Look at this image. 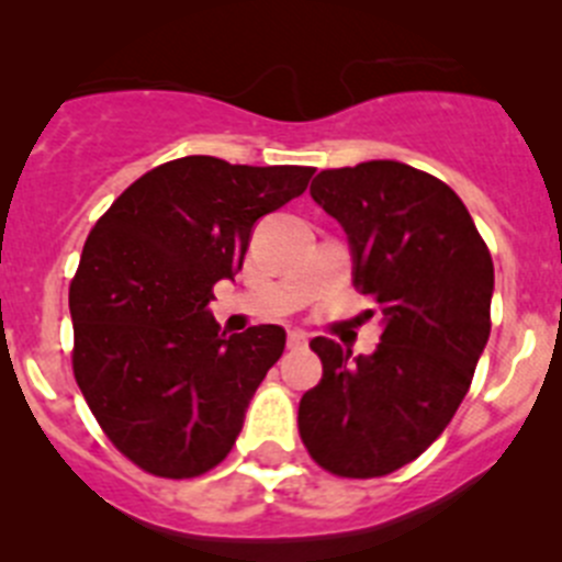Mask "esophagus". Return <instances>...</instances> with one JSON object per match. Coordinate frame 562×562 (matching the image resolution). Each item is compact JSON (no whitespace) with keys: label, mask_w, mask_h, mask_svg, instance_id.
Wrapping results in <instances>:
<instances>
[{"label":"esophagus","mask_w":562,"mask_h":562,"mask_svg":"<svg viewBox=\"0 0 562 562\" xmlns=\"http://www.w3.org/2000/svg\"><path fill=\"white\" fill-rule=\"evenodd\" d=\"M305 344H307L305 333H299V329H291V333H288V349H302Z\"/></svg>","instance_id":"1"}]
</instances>
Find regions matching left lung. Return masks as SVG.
Returning <instances> with one entry per match:
<instances>
[{
	"label": "left lung",
	"instance_id": "1",
	"mask_svg": "<svg viewBox=\"0 0 562 562\" xmlns=\"http://www.w3.org/2000/svg\"><path fill=\"white\" fill-rule=\"evenodd\" d=\"M311 196L338 218L355 288L374 299L376 352L349 360L313 338L324 374L299 402V435L324 471L385 476L438 438L474 380L491 335L494 260L458 193L396 160L327 169Z\"/></svg>",
	"mask_w": 562,
	"mask_h": 562
}]
</instances>
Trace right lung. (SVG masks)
<instances>
[{
  "label": "right lung",
  "mask_w": 562,
  "mask_h": 562,
  "mask_svg": "<svg viewBox=\"0 0 562 562\" xmlns=\"http://www.w3.org/2000/svg\"><path fill=\"white\" fill-rule=\"evenodd\" d=\"M313 171L188 155L138 177L93 224L68 288L71 366L102 432L146 474L191 480L235 447L285 329L224 338L204 307L244 266L257 218L305 193Z\"/></svg>",
  "instance_id": "add662e5"
}]
</instances>
